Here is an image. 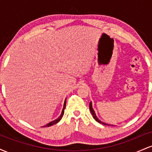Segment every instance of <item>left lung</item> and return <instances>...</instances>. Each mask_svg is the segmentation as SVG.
<instances>
[{
	"instance_id": "left-lung-1",
	"label": "left lung",
	"mask_w": 152,
	"mask_h": 152,
	"mask_svg": "<svg viewBox=\"0 0 152 152\" xmlns=\"http://www.w3.org/2000/svg\"><path fill=\"white\" fill-rule=\"evenodd\" d=\"M89 109H90L92 115H93V117H94V119L96 120V121L97 122H99V123L102 124H104V125H109V124H107L104 123V122L101 121L100 120H99V118L96 117V114H95V112H94V111L93 108H92V104H91V102H90V104H89Z\"/></svg>"
}]
</instances>
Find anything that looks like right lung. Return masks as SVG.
<instances>
[{"mask_svg": "<svg viewBox=\"0 0 152 152\" xmlns=\"http://www.w3.org/2000/svg\"><path fill=\"white\" fill-rule=\"evenodd\" d=\"M66 100H65V102H64V108H63L62 112H61V116H59V117L57 118V119H56V120H54V121H53L50 122V123H48V124H46V126H43V127H46V126H52V125L56 124V123H58V122L60 121L61 119V118L63 117V116H64V109H65V108H66Z\"/></svg>", "mask_w": 152, "mask_h": 152, "instance_id": "1", "label": "right lung"}]
</instances>
